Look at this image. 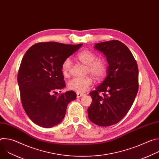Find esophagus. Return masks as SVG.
Wrapping results in <instances>:
<instances>
[{
	"label": "esophagus",
	"instance_id": "1",
	"mask_svg": "<svg viewBox=\"0 0 159 159\" xmlns=\"http://www.w3.org/2000/svg\"><path fill=\"white\" fill-rule=\"evenodd\" d=\"M84 96V94H79V93L77 94V98H79L80 97H82Z\"/></svg>",
	"mask_w": 159,
	"mask_h": 159
}]
</instances>
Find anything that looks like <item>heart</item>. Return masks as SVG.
<instances>
[{
	"label": "heart",
	"mask_w": 159,
	"mask_h": 159,
	"mask_svg": "<svg viewBox=\"0 0 159 159\" xmlns=\"http://www.w3.org/2000/svg\"><path fill=\"white\" fill-rule=\"evenodd\" d=\"M78 59L84 65H87V72L91 74L96 79H102L106 72L107 64L102 58H97L95 53L89 50L80 52L77 55ZM72 61L70 58H66L62 63V72L66 75L69 72ZM93 79L90 77L84 78L75 77L71 79L68 84L69 88L78 93H84L92 87Z\"/></svg>",
	"instance_id": "obj_1"
}]
</instances>
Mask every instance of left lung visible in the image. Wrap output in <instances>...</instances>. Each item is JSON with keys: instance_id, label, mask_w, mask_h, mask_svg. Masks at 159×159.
I'll use <instances>...</instances> for the list:
<instances>
[{"instance_id": "1", "label": "left lung", "mask_w": 159, "mask_h": 159, "mask_svg": "<svg viewBox=\"0 0 159 159\" xmlns=\"http://www.w3.org/2000/svg\"><path fill=\"white\" fill-rule=\"evenodd\" d=\"M94 48L104 55L109 66L105 79L89 93L93 101L87 109L88 116L98 126H109L121 120L134 101L139 90L138 65L130 50L120 41L97 43Z\"/></svg>"}]
</instances>
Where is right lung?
<instances>
[{"label": "right lung", "mask_w": 159, "mask_h": 159, "mask_svg": "<svg viewBox=\"0 0 159 159\" xmlns=\"http://www.w3.org/2000/svg\"><path fill=\"white\" fill-rule=\"evenodd\" d=\"M82 46V44L38 43L25 54L17 82L22 106L35 124L47 128L58 125L65 117L68 104L76 99V93L72 90L59 96L52 94L66 86L63 62Z\"/></svg>", "instance_id": "add662e5"}]
</instances>
